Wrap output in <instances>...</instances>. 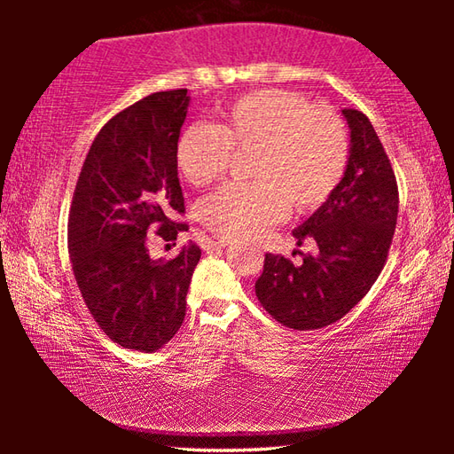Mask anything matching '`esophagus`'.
Listing matches in <instances>:
<instances>
[{
  "label": "esophagus",
  "mask_w": 454,
  "mask_h": 454,
  "mask_svg": "<svg viewBox=\"0 0 454 454\" xmlns=\"http://www.w3.org/2000/svg\"><path fill=\"white\" fill-rule=\"evenodd\" d=\"M232 240H234V238H230V236H212L208 244H212V246H228V244H232Z\"/></svg>",
  "instance_id": "1"
}]
</instances>
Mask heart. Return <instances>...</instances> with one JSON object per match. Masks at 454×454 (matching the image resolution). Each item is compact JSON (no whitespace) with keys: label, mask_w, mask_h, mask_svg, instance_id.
Masks as SVG:
<instances>
[{"label":"heart","mask_w":454,"mask_h":454,"mask_svg":"<svg viewBox=\"0 0 454 454\" xmlns=\"http://www.w3.org/2000/svg\"><path fill=\"white\" fill-rule=\"evenodd\" d=\"M236 153L254 156L248 174L200 204L212 232L230 238L264 234L292 210L314 214L340 186L348 166V136L330 110H314L301 94L258 90L236 98L216 126H188L176 142V168L194 188L224 178Z\"/></svg>","instance_id":"obj_1"}]
</instances>
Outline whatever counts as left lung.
<instances>
[{"instance_id": "8db88e82", "label": "left lung", "mask_w": 454, "mask_h": 454, "mask_svg": "<svg viewBox=\"0 0 454 454\" xmlns=\"http://www.w3.org/2000/svg\"><path fill=\"white\" fill-rule=\"evenodd\" d=\"M350 156L333 198L294 230L298 246L317 244L301 264L266 254L256 296L280 325L325 328L363 301L387 264L398 216V184L384 145L363 112L342 110Z\"/></svg>"}]
</instances>
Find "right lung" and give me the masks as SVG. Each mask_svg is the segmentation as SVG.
<instances>
[{
    "label": "right lung",
    "instance_id": "1",
    "mask_svg": "<svg viewBox=\"0 0 454 454\" xmlns=\"http://www.w3.org/2000/svg\"><path fill=\"white\" fill-rule=\"evenodd\" d=\"M188 90L145 96L107 120L75 182L67 250L91 318L124 348L153 352L186 317V294L200 260L190 244L168 262L148 254L150 232L176 242L186 232L176 142Z\"/></svg>",
    "mask_w": 454,
    "mask_h": 454
}]
</instances>
